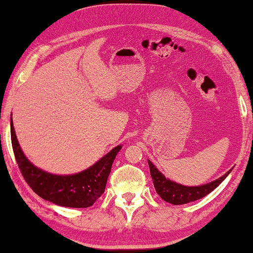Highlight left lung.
<instances>
[{
	"label": "left lung",
	"instance_id": "left-lung-1",
	"mask_svg": "<svg viewBox=\"0 0 253 253\" xmlns=\"http://www.w3.org/2000/svg\"><path fill=\"white\" fill-rule=\"evenodd\" d=\"M148 166H150L151 177L153 181L155 191L159 196L161 197L165 202L174 204V205H183L190 202H195L203 197H205L213 191L216 186H219L221 182L227 177L230 170L224 174L222 177L217 178L216 181L211 182L209 184L200 185V186H184L177 183L169 181L161 174L160 171L155 168V166L148 160Z\"/></svg>",
	"mask_w": 253,
	"mask_h": 253
}]
</instances>
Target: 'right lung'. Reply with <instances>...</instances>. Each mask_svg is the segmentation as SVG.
<instances>
[{"instance_id":"1","label":"right lung","mask_w":253,"mask_h":253,"mask_svg":"<svg viewBox=\"0 0 253 253\" xmlns=\"http://www.w3.org/2000/svg\"><path fill=\"white\" fill-rule=\"evenodd\" d=\"M11 144L17 165L30 188L48 202L65 207L84 209L89 207L105 192L110 169L122 146H116L85 171L70 176L48 174L34 167L20 150L12 120L10 121Z\"/></svg>"}]
</instances>
